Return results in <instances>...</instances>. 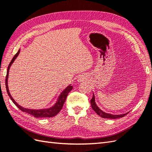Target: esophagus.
Instances as JSON below:
<instances>
[{
    "label": "esophagus",
    "mask_w": 152,
    "mask_h": 152,
    "mask_svg": "<svg viewBox=\"0 0 152 152\" xmlns=\"http://www.w3.org/2000/svg\"><path fill=\"white\" fill-rule=\"evenodd\" d=\"M87 78H86V76H84V75H81V76H80L78 78V79H77V81H78V82H83L84 81H86V79Z\"/></svg>",
    "instance_id": "34e87169"
}]
</instances>
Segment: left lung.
Returning <instances> with one entry per match:
<instances>
[{
	"label": "left lung",
	"instance_id": "obj_1",
	"mask_svg": "<svg viewBox=\"0 0 152 152\" xmlns=\"http://www.w3.org/2000/svg\"><path fill=\"white\" fill-rule=\"evenodd\" d=\"M91 105L92 109H94V111H96V113L98 115H99L100 117H102V118H104L115 119V118L123 117L124 116H125L126 115L129 113V112H128V113H126L121 114V115H112V114H109V113H105L104 111H103L102 110H101L97 106L96 102H95V96L94 94H93V97H92L91 99Z\"/></svg>",
	"mask_w": 152,
	"mask_h": 152
}]
</instances>
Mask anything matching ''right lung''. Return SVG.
Segmentation results:
<instances>
[{
  "label": "right lung",
  "instance_id": "obj_1",
  "mask_svg": "<svg viewBox=\"0 0 152 152\" xmlns=\"http://www.w3.org/2000/svg\"><path fill=\"white\" fill-rule=\"evenodd\" d=\"M19 53H20V50L18 51L16 54L14 55L13 58L12 59L10 63L9 64L8 66L7 76H6L5 84H6V88H7V93L8 94L9 97H10V98L11 99V100L12 101L13 103L21 110V111H22L23 112L27 113H28V114H30V115L34 116V117L35 118H45V117H55V116L56 115H57L58 113L60 112L61 110L62 109L64 103L65 102V100H66V97L68 96V93H69V92L72 90V86L70 85L68 86L66 88H65L64 90L62 91V93L60 94V96H59L56 103L53 107H51L48 108V109H26V108L22 107V106H20L16 102H15L14 99L12 98V97L11 96L10 91H9V90H8V77L9 69H10L11 65L15 61V59L18 56Z\"/></svg>",
  "mask_w": 152,
  "mask_h": 152
}]
</instances>
